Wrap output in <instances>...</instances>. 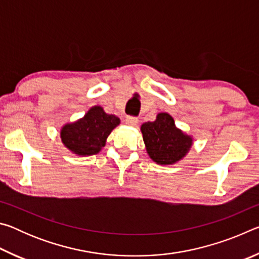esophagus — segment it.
Here are the masks:
<instances>
[{"mask_svg":"<svg viewBox=\"0 0 259 259\" xmlns=\"http://www.w3.org/2000/svg\"><path fill=\"white\" fill-rule=\"evenodd\" d=\"M125 123L130 126H136L138 123V119L136 116H126Z\"/></svg>","mask_w":259,"mask_h":259,"instance_id":"esophagus-1","label":"esophagus"}]
</instances>
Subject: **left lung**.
<instances>
[{
    "label": "left lung",
    "instance_id": "left-lung-1",
    "mask_svg": "<svg viewBox=\"0 0 259 259\" xmlns=\"http://www.w3.org/2000/svg\"><path fill=\"white\" fill-rule=\"evenodd\" d=\"M146 151L157 164H174L185 156L193 144L191 136L175 125L168 113H159L156 120L140 126Z\"/></svg>",
    "mask_w": 259,
    "mask_h": 259
}]
</instances>
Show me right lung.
I'll list each match as a JSON object with an SVG mask.
<instances>
[{
	"label": "right lung",
	"instance_id": "add662e5",
	"mask_svg": "<svg viewBox=\"0 0 259 259\" xmlns=\"http://www.w3.org/2000/svg\"><path fill=\"white\" fill-rule=\"evenodd\" d=\"M120 119L104 112L103 107H91L82 119L65 124L60 130L61 142L74 154L94 155L105 146L112 130Z\"/></svg>",
	"mask_w": 259,
	"mask_h": 259
}]
</instances>
